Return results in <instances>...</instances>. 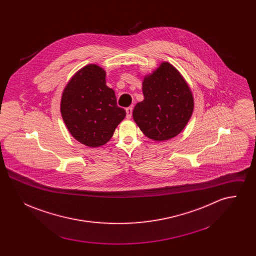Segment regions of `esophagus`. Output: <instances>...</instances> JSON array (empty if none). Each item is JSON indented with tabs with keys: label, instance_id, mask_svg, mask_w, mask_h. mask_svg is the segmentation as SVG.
Wrapping results in <instances>:
<instances>
[{
	"label": "esophagus",
	"instance_id": "34e87169",
	"mask_svg": "<svg viewBox=\"0 0 256 256\" xmlns=\"http://www.w3.org/2000/svg\"><path fill=\"white\" fill-rule=\"evenodd\" d=\"M126 118L128 119H130L132 116V108H126Z\"/></svg>",
	"mask_w": 256,
	"mask_h": 256
}]
</instances>
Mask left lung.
Segmentation results:
<instances>
[{
	"mask_svg": "<svg viewBox=\"0 0 256 256\" xmlns=\"http://www.w3.org/2000/svg\"><path fill=\"white\" fill-rule=\"evenodd\" d=\"M144 100L134 106L135 122L146 137L165 141L180 134L190 120L194 100L182 76L168 62L143 80Z\"/></svg>",
	"mask_w": 256,
	"mask_h": 256,
	"instance_id": "left-lung-1",
	"label": "left lung"
}]
</instances>
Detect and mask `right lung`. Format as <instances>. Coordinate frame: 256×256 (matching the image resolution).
Wrapping results in <instances>:
<instances>
[{"label": "right lung", "instance_id": "1", "mask_svg": "<svg viewBox=\"0 0 256 256\" xmlns=\"http://www.w3.org/2000/svg\"><path fill=\"white\" fill-rule=\"evenodd\" d=\"M60 111L74 138L91 148L108 142L126 117L114 90L106 84V72L95 64L86 65L70 80L62 94Z\"/></svg>", "mask_w": 256, "mask_h": 256}]
</instances>
